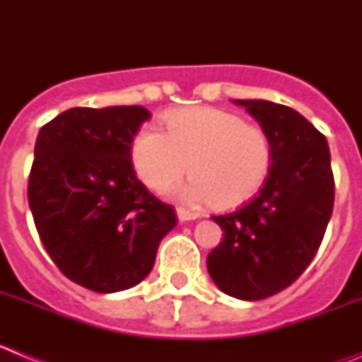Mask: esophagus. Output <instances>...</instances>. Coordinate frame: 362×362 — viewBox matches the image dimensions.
<instances>
[{
	"instance_id": "esophagus-1",
	"label": "esophagus",
	"mask_w": 362,
	"mask_h": 362,
	"mask_svg": "<svg viewBox=\"0 0 362 362\" xmlns=\"http://www.w3.org/2000/svg\"><path fill=\"white\" fill-rule=\"evenodd\" d=\"M197 214L190 212V210H185V209H177V219L181 221V223H187V221H194L197 219Z\"/></svg>"
}]
</instances>
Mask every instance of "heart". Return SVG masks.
I'll use <instances>...</instances> for the list:
<instances>
[{"label":"heart","mask_w":362,"mask_h":362,"mask_svg":"<svg viewBox=\"0 0 362 362\" xmlns=\"http://www.w3.org/2000/svg\"><path fill=\"white\" fill-rule=\"evenodd\" d=\"M165 127L166 134L145 124L130 146L136 174L150 190H168L188 170L194 177L177 192L179 199L235 209L263 188L272 168L263 129L212 107L172 112Z\"/></svg>","instance_id":"heart-1"}]
</instances>
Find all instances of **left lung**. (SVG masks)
<instances>
[{
    "label": "left lung",
    "mask_w": 362,
    "mask_h": 362,
    "mask_svg": "<svg viewBox=\"0 0 362 362\" xmlns=\"http://www.w3.org/2000/svg\"><path fill=\"white\" fill-rule=\"evenodd\" d=\"M267 132L272 168L257 196L212 217L225 238L206 257L221 292L259 300L281 292L312 263L334 210L326 137L297 110L264 99H233Z\"/></svg>",
    "instance_id": "8db88e82"
}]
</instances>
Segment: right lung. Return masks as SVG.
I'll list each match as a JSON object with an SVG mask.
<instances>
[{"label": "right lung", "instance_id": "add662e5", "mask_svg": "<svg viewBox=\"0 0 362 362\" xmlns=\"http://www.w3.org/2000/svg\"><path fill=\"white\" fill-rule=\"evenodd\" d=\"M148 117L139 105L78 107L37 134L28 177L37 233L56 267L92 292L141 283L177 223L134 172L130 146Z\"/></svg>", "mask_w": 362, "mask_h": 362}]
</instances>
